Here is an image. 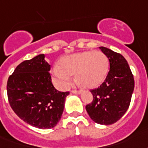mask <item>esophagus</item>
Returning <instances> with one entry per match:
<instances>
[{"mask_svg":"<svg viewBox=\"0 0 148 148\" xmlns=\"http://www.w3.org/2000/svg\"><path fill=\"white\" fill-rule=\"evenodd\" d=\"M72 93L73 94H77V95H79V94H81L82 93V90H73L71 91Z\"/></svg>","mask_w":148,"mask_h":148,"instance_id":"esophagus-1","label":"esophagus"}]
</instances>
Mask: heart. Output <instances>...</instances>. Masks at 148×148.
Returning a JSON list of instances; mask_svg holds the SVG:
<instances>
[{
    "label": "heart",
    "mask_w": 148,
    "mask_h": 148,
    "mask_svg": "<svg viewBox=\"0 0 148 148\" xmlns=\"http://www.w3.org/2000/svg\"><path fill=\"white\" fill-rule=\"evenodd\" d=\"M109 71V60L101 51H84L61 58L59 65L53 69V79L61 88H68L75 75L83 87H95L105 79Z\"/></svg>",
    "instance_id": "heart-1"
}]
</instances>
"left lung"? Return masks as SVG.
I'll list each match as a JSON object with an SVG mask.
<instances>
[{
  "label": "left lung",
  "mask_w": 148,
  "mask_h": 148,
  "mask_svg": "<svg viewBox=\"0 0 148 148\" xmlns=\"http://www.w3.org/2000/svg\"><path fill=\"white\" fill-rule=\"evenodd\" d=\"M110 61V71L105 81L90 90L93 101L86 106L90 119L99 125L117 122L129 109L134 90V78L125 58L118 53L100 46Z\"/></svg>",
  "instance_id": "1"
}]
</instances>
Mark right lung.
<instances>
[{
	"instance_id": "add662e5",
	"label": "right lung",
	"mask_w": 148,
	"mask_h": 148,
	"mask_svg": "<svg viewBox=\"0 0 148 148\" xmlns=\"http://www.w3.org/2000/svg\"><path fill=\"white\" fill-rule=\"evenodd\" d=\"M45 55L23 61L7 83L11 107L23 121L42 129L53 128L61 120L69 92L55 89Z\"/></svg>"
}]
</instances>
